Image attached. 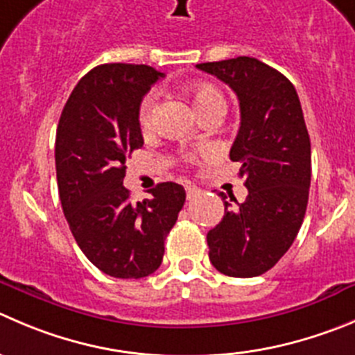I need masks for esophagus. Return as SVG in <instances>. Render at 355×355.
<instances>
[{"label":"esophagus","mask_w":355,"mask_h":355,"mask_svg":"<svg viewBox=\"0 0 355 355\" xmlns=\"http://www.w3.org/2000/svg\"><path fill=\"white\" fill-rule=\"evenodd\" d=\"M184 190H187L188 200H191V198H195L197 195H200V188L193 187V184H187V187H184Z\"/></svg>","instance_id":"1"}]
</instances>
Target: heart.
I'll use <instances>...</instances> for the list:
<instances>
[{"instance_id":"obj_1","label":"heart","mask_w":355,"mask_h":355,"mask_svg":"<svg viewBox=\"0 0 355 355\" xmlns=\"http://www.w3.org/2000/svg\"><path fill=\"white\" fill-rule=\"evenodd\" d=\"M188 96H190L191 104H193L198 114L205 113L209 110H214V107H219V110L225 111L226 107V101L223 97V94L214 85H211V83H195L188 90ZM155 106H157V96H155V92H148L143 97V101H141L139 110H137V120H139L141 129L144 132L150 130L151 125H153Z\"/></svg>"}]
</instances>
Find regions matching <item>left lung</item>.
Returning <instances> with one entry per match:
<instances>
[{
    "instance_id": "8db88e82",
    "label": "left lung",
    "mask_w": 355,
    "mask_h": 355,
    "mask_svg": "<svg viewBox=\"0 0 355 355\" xmlns=\"http://www.w3.org/2000/svg\"><path fill=\"white\" fill-rule=\"evenodd\" d=\"M239 97L241 129L230 160L241 164L248 197L207 234L209 259L228 277H256L295 242L309 204L310 137L293 83L254 57L197 64Z\"/></svg>"
}]
</instances>
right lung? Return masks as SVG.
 <instances>
[{
  "label": "right lung",
  "mask_w": 355,
  "mask_h": 355,
  "mask_svg": "<svg viewBox=\"0 0 355 355\" xmlns=\"http://www.w3.org/2000/svg\"><path fill=\"white\" fill-rule=\"evenodd\" d=\"M164 73L144 64H101L71 92L55 136L60 204L74 241L106 275L141 279L164 259V242L184 204V188L160 183L130 200L125 160L144 144L137 110Z\"/></svg>",
  "instance_id": "obj_1"
}]
</instances>
